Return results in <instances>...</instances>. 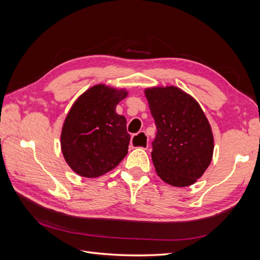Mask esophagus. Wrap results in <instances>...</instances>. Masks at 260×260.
I'll return each mask as SVG.
<instances>
[{"mask_svg":"<svg viewBox=\"0 0 260 260\" xmlns=\"http://www.w3.org/2000/svg\"><path fill=\"white\" fill-rule=\"evenodd\" d=\"M131 146L135 148H147L148 140L144 132H140L139 135L132 137L131 139Z\"/></svg>","mask_w":260,"mask_h":260,"instance_id":"obj_1","label":"esophagus"}]
</instances>
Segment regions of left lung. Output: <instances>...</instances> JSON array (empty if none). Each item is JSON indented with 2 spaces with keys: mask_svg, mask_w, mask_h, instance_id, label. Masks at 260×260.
<instances>
[{
  "mask_svg": "<svg viewBox=\"0 0 260 260\" xmlns=\"http://www.w3.org/2000/svg\"><path fill=\"white\" fill-rule=\"evenodd\" d=\"M156 123L152 160L158 177L172 186L194 184L214 154L207 117L193 96L175 85L144 90Z\"/></svg>",
  "mask_w": 260,
  "mask_h": 260,
  "instance_id": "8db88e82",
  "label": "left lung"
}]
</instances>
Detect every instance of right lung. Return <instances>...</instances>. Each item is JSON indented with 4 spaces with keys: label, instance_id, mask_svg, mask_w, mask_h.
Listing matches in <instances>:
<instances>
[{
    "label": "right lung",
    "instance_id": "right-lung-1",
    "mask_svg": "<svg viewBox=\"0 0 260 260\" xmlns=\"http://www.w3.org/2000/svg\"><path fill=\"white\" fill-rule=\"evenodd\" d=\"M125 89L103 83L78 98L62 123L60 147L68 166L84 178H98L117 167L128 154L127 120L116 106L127 98Z\"/></svg>",
    "mask_w": 260,
    "mask_h": 260
}]
</instances>
